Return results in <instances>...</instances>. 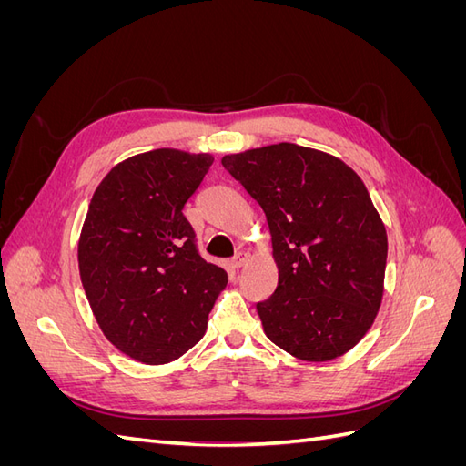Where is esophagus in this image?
Returning <instances> with one entry per match:
<instances>
[{
    "instance_id": "34e87169",
    "label": "esophagus",
    "mask_w": 466,
    "mask_h": 466,
    "mask_svg": "<svg viewBox=\"0 0 466 466\" xmlns=\"http://www.w3.org/2000/svg\"><path fill=\"white\" fill-rule=\"evenodd\" d=\"M245 262H247V255L245 252H238V255H235V258L229 262V266L233 268V270H238V268L245 266Z\"/></svg>"
}]
</instances>
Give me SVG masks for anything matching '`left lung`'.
<instances>
[{
  "label": "left lung",
  "instance_id": "obj_1",
  "mask_svg": "<svg viewBox=\"0 0 466 466\" xmlns=\"http://www.w3.org/2000/svg\"><path fill=\"white\" fill-rule=\"evenodd\" d=\"M221 165L262 208L278 286L257 305L264 334L303 361L344 356L383 301L387 231L363 180L330 153L274 144Z\"/></svg>",
  "mask_w": 466,
  "mask_h": 466
}]
</instances>
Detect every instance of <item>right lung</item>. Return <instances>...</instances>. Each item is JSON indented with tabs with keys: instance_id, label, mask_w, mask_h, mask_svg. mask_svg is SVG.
<instances>
[{
	"instance_id": "right-lung-1",
	"label": "right lung",
	"mask_w": 466,
	"mask_h": 466,
	"mask_svg": "<svg viewBox=\"0 0 466 466\" xmlns=\"http://www.w3.org/2000/svg\"><path fill=\"white\" fill-rule=\"evenodd\" d=\"M214 157L153 149L110 168L83 221L77 262L103 334L147 365L178 360L200 340L223 268L206 262L182 216Z\"/></svg>"
}]
</instances>
